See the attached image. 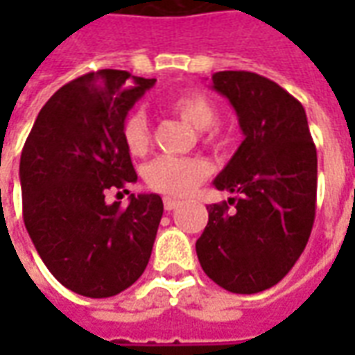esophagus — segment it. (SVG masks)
<instances>
[{
  "instance_id": "obj_1",
  "label": "esophagus",
  "mask_w": 355,
  "mask_h": 355,
  "mask_svg": "<svg viewBox=\"0 0 355 355\" xmlns=\"http://www.w3.org/2000/svg\"><path fill=\"white\" fill-rule=\"evenodd\" d=\"M178 205H180V201L175 200V198H165V200H163V207H165V211H173V209H177Z\"/></svg>"
}]
</instances>
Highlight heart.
<instances>
[{"mask_svg":"<svg viewBox=\"0 0 355 355\" xmlns=\"http://www.w3.org/2000/svg\"><path fill=\"white\" fill-rule=\"evenodd\" d=\"M169 106L178 117L193 129L203 131L215 123L216 108L205 94L180 93L171 96ZM121 139L132 155L146 154L150 146V125L142 110H132L123 119ZM209 165L198 157H177V155H159L150 162L144 169V180L155 192L165 196H186L193 192L207 178Z\"/></svg>","mask_w":355,"mask_h":355,"instance_id":"heart-1","label":"heart"}]
</instances>
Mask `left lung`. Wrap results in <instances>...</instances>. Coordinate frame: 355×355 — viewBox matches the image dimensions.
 Listing matches in <instances>:
<instances>
[{
	"label": "left lung",
	"instance_id": "1",
	"mask_svg": "<svg viewBox=\"0 0 355 355\" xmlns=\"http://www.w3.org/2000/svg\"><path fill=\"white\" fill-rule=\"evenodd\" d=\"M236 110L243 142L215 178L236 193L209 205L196 241L203 272L223 289L253 295L274 287L304 251L315 216L318 154L302 104L253 72H216L213 85Z\"/></svg>",
	"mask_w": 355,
	"mask_h": 355
}]
</instances>
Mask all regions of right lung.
I'll return each mask as SVG.
<instances>
[{"label": "right lung", "instance_id": "obj_1", "mask_svg": "<svg viewBox=\"0 0 355 355\" xmlns=\"http://www.w3.org/2000/svg\"><path fill=\"white\" fill-rule=\"evenodd\" d=\"M154 83L125 70L85 73L51 96L22 148L28 234L51 274L83 297L131 287L152 254L162 198L131 193L127 207L104 198L137 182L121 125Z\"/></svg>", "mask_w": 355, "mask_h": 355}]
</instances>
